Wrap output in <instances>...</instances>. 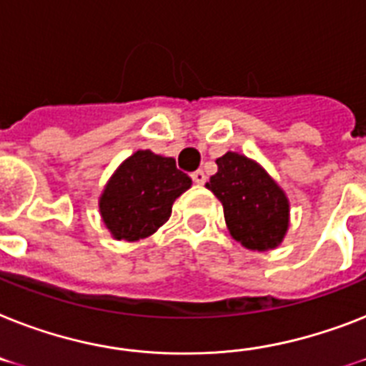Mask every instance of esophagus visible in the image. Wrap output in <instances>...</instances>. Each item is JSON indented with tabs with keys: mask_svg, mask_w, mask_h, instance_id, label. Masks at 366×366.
Here are the masks:
<instances>
[{
	"mask_svg": "<svg viewBox=\"0 0 366 366\" xmlns=\"http://www.w3.org/2000/svg\"><path fill=\"white\" fill-rule=\"evenodd\" d=\"M192 178L197 186H203V184L207 182V174H204V171H201V169H197L195 173H192Z\"/></svg>",
	"mask_w": 366,
	"mask_h": 366,
	"instance_id": "34e87169",
	"label": "esophagus"
}]
</instances>
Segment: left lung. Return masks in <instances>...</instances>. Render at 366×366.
Returning a JSON list of instances; mask_svg holds the SVG:
<instances>
[{"label": "left lung", "instance_id": "1", "mask_svg": "<svg viewBox=\"0 0 366 366\" xmlns=\"http://www.w3.org/2000/svg\"><path fill=\"white\" fill-rule=\"evenodd\" d=\"M218 173L207 188L224 204L227 229L248 250L280 244L290 227V201L259 163L237 152L216 159Z\"/></svg>", "mask_w": 366, "mask_h": 366}]
</instances>
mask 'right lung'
Returning a JSON list of instances; mask_svg holds the SVG:
<instances>
[{"instance_id": "obj_1", "label": "right lung", "mask_w": 366, "mask_h": 366, "mask_svg": "<svg viewBox=\"0 0 366 366\" xmlns=\"http://www.w3.org/2000/svg\"><path fill=\"white\" fill-rule=\"evenodd\" d=\"M192 186L173 157L137 150L120 167L99 197L103 224L118 240L135 242L156 233L171 216L174 199Z\"/></svg>"}]
</instances>
